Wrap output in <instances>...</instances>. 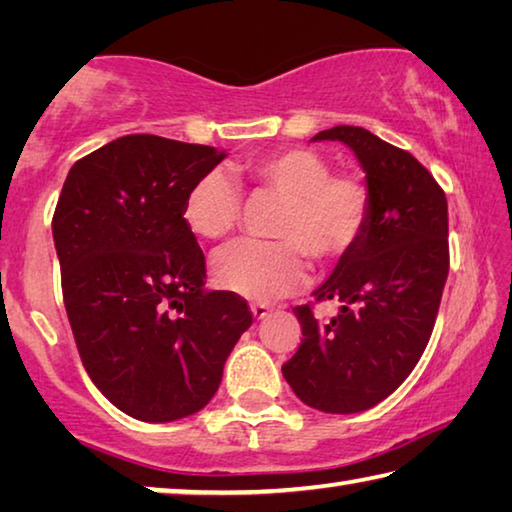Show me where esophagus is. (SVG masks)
Listing matches in <instances>:
<instances>
[{
  "instance_id": "34e87169",
  "label": "esophagus",
  "mask_w": 512,
  "mask_h": 512,
  "mask_svg": "<svg viewBox=\"0 0 512 512\" xmlns=\"http://www.w3.org/2000/svg\"><path fill=\"white\" fill-rule=\"evenodd\" d=\"M250 311H253V316L257 320H262V318H266L268 314H271V307L264 305V302H255V305H250Z\"/></svg>"
}]
</instances>
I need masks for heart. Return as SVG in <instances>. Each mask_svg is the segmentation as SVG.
<instances>
[{
	"label": "heart",
	"instance_id": "obj_1",
	"mask_svg": "<svg viewBox=\"0 0 512 512\" xmlns=\"http://www.w3.org/2000/svg\"><path fill=\"white\" fill-rule=\"evenodd\" d=\"M257 192L282 198L271 223L277 241H237L214 257V282L257 302L289 296L305 280V253L334 262L359 244L372 212V192L357 173H332L323 155L282 149L244 162ZM183 219L194 235L223 239L241 219V192L228 173L207 171L189 187Z\"/></svg>",
	"mask_w": 512,
	"mask_h": 512
}]
</instances>
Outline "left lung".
Returning <instances> with one entry per match:
<instances>
[{
  "mask_svg": "<svg viewBox=\"0 0 512 512\" xmlns=\"http://www.w3.org/2000/svg\"><path fill=\"white\" fill-rule=\"evenodd\" d=\"M318 140L348 144L372 192L368 228L314 291L334 300L332 320L293 309L300 348L282 366L302 402L325 413H359L411 375L431 339L449 273L447 198L409 151L366 128L334 126Z\"/></svg>",
  "mask_w": 512,
  "mask_h": 512,
  "instance_id": "obj_1",
  "label": "left lung"
}]
</instances>
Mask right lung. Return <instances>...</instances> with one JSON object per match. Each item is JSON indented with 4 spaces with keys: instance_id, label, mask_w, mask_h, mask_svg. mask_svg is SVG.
Returning a JSON list of instances; mask_svg holds the SVG:
<instances>
[{
    "instance_id": "right-lung-1",
    "label": "right lung",
    "mask_w": 512,
    "mask_h": 512,
    "mask_svg": "<svg viewBox=\"0 0 512 512\" xmlns=\"http://www.w3.org/2000/svg\"><path fill=\"white\" fill-rule=\"evenodd\" d=\"M214 146L126 135L69 169L54 221L76 348L94 386L131 418L201 411L253 323L232 291H205V255L183 219Z\"/></svg>"
}]
</instances>
